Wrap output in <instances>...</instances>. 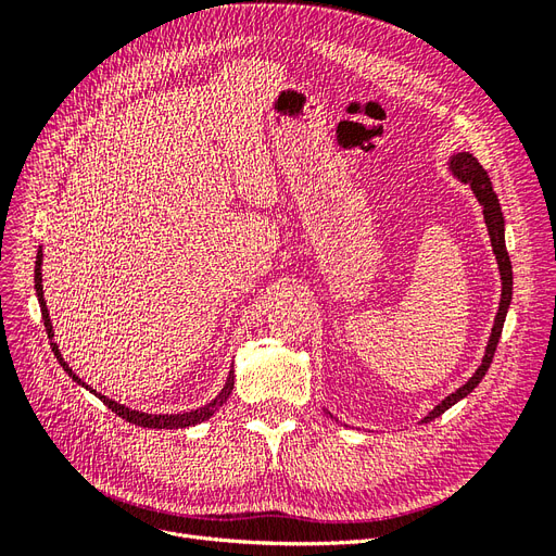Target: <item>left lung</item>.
I'll use <instances>...</instances> for the list:
<instances>
[{
    "label": "left lung",
    "instance_id": "left-lung-1",
    "mask_svg": "<svg viewBox=\"0 0 556 556\" xmlns=\"http://www.w3.org/2000/svg\"><path fill=\"white\" fill-rule=\"evenodd\" d=\"M447 166H450V172H452L454 178L462 180L464 185H468L470 190H473L478 204L482 206L484 225H486V231H490L492 250H494V255H496L498 274H501V301H498V311H496V317H494V327H492V333H490V341H486V348H484L482 364L476 368V374L470 376L459 387V390H454L429 415L422 417V425L431 422V419H435V417H441L447 408H452L457 401L466 399L480 384V380L486 374V368H490V364L494 359V352H496L501 331H503V323H506V315H508L510 301H513V264H510L508 250H506V220H503L501 204H498V197H496V192L492 188V180H490V176H486V172L482 169V164L470 153L452 155ZM327 415H331V413H327Z\"/></svg>",
    "mask_w": 556,
    "mask_h": 556
}]
</instances>
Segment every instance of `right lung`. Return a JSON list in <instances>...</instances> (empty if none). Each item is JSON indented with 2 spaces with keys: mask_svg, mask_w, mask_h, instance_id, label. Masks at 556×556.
Masks as SVG:
<instances>
[{
  "mask_svg": "<svg viewBox=\"0 0 556 556\" xmlns=\"http://www.w3.org/2000/svg\"><path fill=\"white\" fill-rule=\"evenodd\" d=\"M41 262H43V252H41V248H39V252H37V264H35V290H37V299H39V306H41V317H43V325H46V333H48V339H50V348H53L55 357L60 359V366L64 368L66 374H70V378H72L74 382L86 387V390H90L97 399H102L117 417H123V419H127V422L137 425V427H146V429H185V427H194V425L206 422V419H208L217 408L225 406L229 394H231V390H233V366H231V371H229V376H227V382H225V387H223V392L217 394L213 401H208L206 406H201V408H197V410H188V413H172V415H153V413L131 410V408L123 406V403H117V401H113V399H106L104 394H99L97 390H92L90 384L83 382V380L72 371L70 364H66V362L62 359L58 343H53L55 331H53V323H50V315H48V308H46V299H43Z\"/></svg>",
  "mask_w": 556,
  "mask_h": 556,
  "instance_id": "1",
  "label": "right lung"
}]
</instances>
